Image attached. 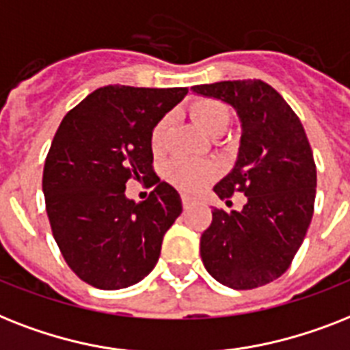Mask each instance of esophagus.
Masks as SVG:
<instances>
[{
  "label": "esophagus",
  "instance_id": "1",
  "mask_svg": "<svg viewBox=\"0 0 350 350\" xmlns=\"http://www.w3.org/2000/svg\"><path fill=\"white\" fill-rule=\"evenodd\" d=\"M195 204H197V198L189 197V195H183V206H184V208L188 209V208H191V206H195Z\"/></svg>",
  "mask_w": 350,
  "mask_h": 350
}]
</instances>
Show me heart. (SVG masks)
Wrapping results in <instances>:
<instances>
[{"label":"heart","mask_w":350,"mask_h":350,"mask_svg":"<svg viewBox=\"0 0 350 350\" xmlns=\"http://www.w3.org/2000/svg\"><path fill=\"white\" fill-rule=\"evenodd\" d=\"M188 111L193 124L200 131H204L206 135H219L226 130L229 122V113L222 103L208 99V97L193 100ZM166 133L167 117H162L155 122L152 135H150V144L155 153L162 152ZM215 175H217V167L209 162H191L177 159L166 166V178L183 191H197V189L204 188L209 180H213Z\"/></svg>","instance_id":"b5f03b06"}]
</instances>
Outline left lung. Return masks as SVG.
I'll list each match as a JSON object with an SVG mask.
<instances>
[{
  "label": "left lung",
  "instance_id": "1",
  "mask_svg": "<svg viewBox=\"0 0 350 350\" xmlns=\"http://www.w3.org/2000/svg\"><path fill=\"white\" fill-rule=\"evenodd\" d=\"M237 110L242 122L239 159L215 193L247 197L240 211L213 209L200 237L204 267L231 289L247 291L289 269L306 239L317 197V164L306 130L284 97L260 79L193 86Z\"/></svg>",
  "mask_w": 350,
  "mask_h": 350
}]
</instances>
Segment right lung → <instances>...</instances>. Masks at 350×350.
Masks as SVG:
<instances>
[{
  "mask_svg": "<svg viewBox=\"0 0 350 350\" xmlns=\"http://www.w3.org/2000/svg\"><path fill=\"white\" fill-rule=\"evenodd\" d=\"M188 88L110 85L64 116L43 170L50 228L64 262L97 289H124L152 273L183 202L161 180L150 197L124 195L130 178L152 183L150 135Z\"/></svg>",
  "mask_w": 350,
  "mask_h": 350,
  "instance_id": "add662e5",
  "label": "right lung"
}]
</instances>
